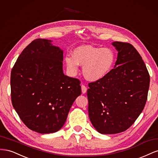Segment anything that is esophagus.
Returning a JSON list of instances; mask_svg holds the SVG:
<instances>
[{
  "label": "esophagus",
  "instance_id": "1",
  "mask_svg": "<svg viewBox=\"0 0 158 158\" xmlns=\"http://www.w3.org/2000/svg\"><path fill=\"white\" fill-rule=\"evenodd\" d=\"M81 88H82V94H85L87 92V88L84 85H81Z\"/></svg>",
  "mask_w": 158,
  "mask_h": 158
}]
</instances>
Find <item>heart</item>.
<instances>
[{
  "label": "heart",
  "mask_w": 158,
  "mask_h": 158,
  "mask_svg": "<svg viewBox=\"0 0 158 158\" xmlns=\"http://www.w3.org/2000/svg\"><path fill=\"white\" fill-rule=\"evenodd\" d=\"M116 55L109 47L82 45L73 51V56L65 57L66 68L72 74H76L79 64L83 66V74L90 82L101 80L113 68Z\"/></svg>",
  "instance_id": "1"
}]
</instances>
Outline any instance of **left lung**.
Listing matches in <instances>:
<instances>
[{
	"instance_id": "1",
	"label": "left lung",
	"mask_w": 158,
	"mask_h": 158,
	"mask_svg": "<svg viewBox=\"0 0 158 158\" xmlns=\"http://www.w3.org/2000/svg\"><path fill=\"white\" fill-rule=\"evenodd\" d=\"M117 51L114 69L87 91L90 121L102 135L126 131L144 108L150 75L141 56L131 44L114 41Z\"/></svg>"
}]
</instances>
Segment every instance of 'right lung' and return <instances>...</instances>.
Instances as JSON below:
<instances>
[{
    "mask_svg": "<svg viewBox=\"0 0 158 158\" xmlns=\"http://www.w3.org/2000/svg\"><path fill=\"white\" fill-rule=\"evenodd\" d=\"M51 40L37 39L23 50L11 72L12 106L22 122L40 134L63 127L81 94L80 80L63 73V51Z\"/></svg>",
    "mask_w": 158,
    "mask_h": 158,
    "instance_id": "add662e5",
    "label": "right lung"
}]
</instances>
